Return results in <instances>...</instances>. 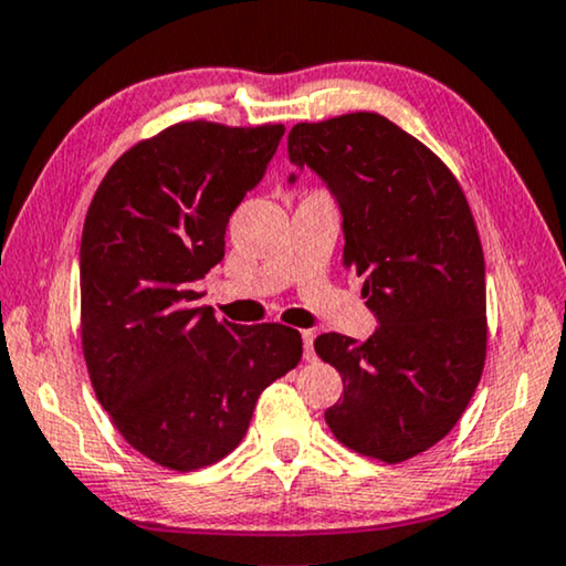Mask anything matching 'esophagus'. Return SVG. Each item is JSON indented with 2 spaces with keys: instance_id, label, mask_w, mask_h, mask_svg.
Returning a JSON list of instances; mask_svg holds the SVG:
<instances>
[{
  "instance_id": "esophagus-1",
  "label": "esophagus",
  "mask_w": 566,
  "mask_h": 566,
  "mask_svg": "<svg viewBox=\"0 0 566 566\" xmlns=\"http://www.w3.org/2000/svg\"><path fill=\"white\" fill-rule=\"evenodd\" d=\"M313 338H315V334H313V331H303V346H305V359H315V352H313Z\"/></svg>"
}]
</instances>
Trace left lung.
Returning <instances> with one entry per match:
<instances>
[{
	"label": "left lung",
	"mask_w": 566,
	"mask_h": 566,
	"mask_svg": "<svg viewBox=\"0 0 566 566\" xmlns=\"http://www.w3.org/2000/svg\"><path fill=\"white\" fill-rule=\"evenodd\" d=\"M287 153L336 196L344 266L365 279L380 323L367 342L315 338L344 380L326 421L354 453L403 463L455 427L484 373V251L471 207L448 165L380 113L292 126Z\"/></svg>",
	"instance_id": "8db88e82"
}]
</instances>
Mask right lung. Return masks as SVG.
Returning a JSON list of instances; mask_svg holds the SVG:
<instances>
[{
	"label": "right lung",
	"instance_id": "1",
	"mask_svg": "<svg viewBox=\"0 0 566 566\" xmlns=\"http://www.w3.org/2000/svg\"><path fill=\"white\" fill-rule=\"evenodd\" d=\"M282 124L180 120L126 149L90 201L80 245L87 375L113 427L170 471L222 461L255 401L303 357L300 331L199 307L224 230L274 157Z\"/></svg>",
	"mask_w": 566,
	"mask_h": 566
}]
</instances>
